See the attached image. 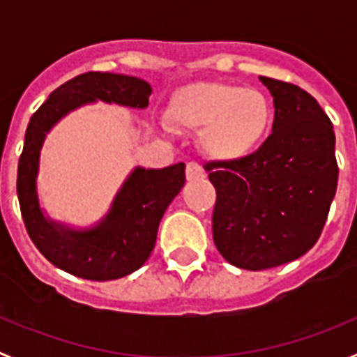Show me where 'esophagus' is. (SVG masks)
<instances>
[{
  "instance_id": "obj_1",
  "label": "esophagus",
  "mask_w": 357,
  "mask_h": 357,
  "mask_svg": "<svg viewBox=\"0 0 357 357\" xmlns=\"http://www.w3.org/2000/svg\"><path fill=\"white\" fill-rule=\"evenodd\" d=\"M185 178L189 182L200 181V178H204V168L198 162H188V166H185Z\"/></svg>"
}]
</instances>
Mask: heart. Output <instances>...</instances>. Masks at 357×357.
<instances>
[{
  "label": "heart",
  "instance_id": "1",
  "mask_svg": "<svg viewBox=\"0 0 357 357\" xmlns=\"http://www.w3.org/2000/svg\"><path fill=\"white\" fill-rule=\"evenodd\" d=\"M172 125L202 130L200 146L218 162H239L254 153L272 128L273 109L266 94L225 82L202 80L173 94Z\"/></svg>",
  "mask_w": 357,
  "mask_h": 357
}]
</instances>
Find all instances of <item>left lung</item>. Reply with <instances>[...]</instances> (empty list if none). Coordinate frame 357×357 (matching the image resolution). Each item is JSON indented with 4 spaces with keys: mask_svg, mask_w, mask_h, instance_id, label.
<instances>
[{
    "mask_svg": "<svg viewBox=\"0 0 357 357\" xmlns=\"http://www.w3.org/2000/svg\"><path fill=\"white\" fill-rule=\"evenodd\" d=\"M273 96V132L239 162H209L216 188L213 238L243 270L298 259L326 225L338 185L333 123L318 102L288 82L259 77Z\"/></svg>",
    "mask_w": 357,
    "mask_h": 357,
    "instance_id": "obj_1",
    "label": "left lung"
}]
</instances>
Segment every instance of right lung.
I'll return each instance as SVG.
<instances>
[{
	"mask_svg": "<svg viewBox=\"0 0 357 357\" xmlns=\"http://www.w3.org/2000/svg\"><path fill=\"white\" fill-rule=\"evenodd\" d=\"M150 94L151 85L143 78L89 71L53 91L28 123L17 166L19 207L33 245L50 263L71 275L112 280L139 270L155 247L164 211L184 188L185 164L162 169L135 166L100 222L73 227L52 220L40 207L37 176L46 135L69 112L98 100L146 109Z\"/></svg>",
	"mask_w": 357,
	"mask_h": 357,
	"instance_id": "1",
	"label": "right lung"
}]
</instances>
